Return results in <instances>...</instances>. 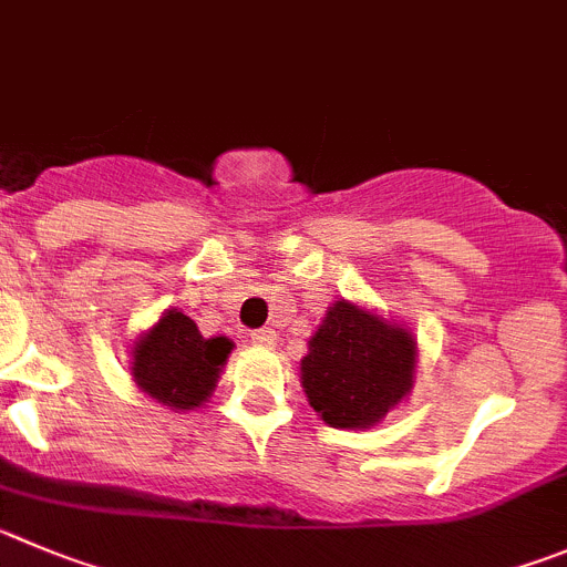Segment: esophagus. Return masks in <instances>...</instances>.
I'll use <instances>...</instances> for the list:
<instances>
[{
    "label": "esophagus",
    "mask_w": 567,
    "mask_h": 567,
    "mask_svg": "<svg viewBox=\"0 0 567 567\" xmlns=\"http://www.w3.org/2000/svg\"><path fill=\"white\" fill-rule=\"evenodd\" d=\"M251 343H257V347H274V343H277V332L268 330V327H262V330H254Z\"/></svg>",
    "instance_id": "34e87169"
}]
</instances>
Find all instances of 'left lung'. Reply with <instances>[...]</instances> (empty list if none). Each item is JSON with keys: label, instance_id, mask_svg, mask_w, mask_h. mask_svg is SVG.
I'll return each mask as SVG.
<instances>
[{"label": "left lung", "instance_id": "8db88e82", "mask_svg": "<svg viewBox=\"0 0 567 567\" xmlns=\"http://www.w3.org/2000/svg\"><path fill=\"white\" fill-rule=\"evenodd\" d=\"M308 349L301 389L330 427L378 425L414 389V336L347 299L327 310Z\"/></svg>", "mask_w": 567, "mask_h": 567}]
</instances>
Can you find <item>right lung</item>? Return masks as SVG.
<instances>
[{
  "label": "right lung",
  "mask_w": 567,
  "mask_h": 567,
  "mask_svg": "<svg viewBox=\"0 0 567 567\" xmlns=\"http://www.w3.org/2000/svg\"><path fill=\"white\" fill-rule=\"evenodd\" d=\"M235 343L204 338L189 316L171 308L142 332L131 349L134 383L156 403L173 411H193L209 400Z\"/></svg>",
  "instance_id": "1"
}]
</instances>
